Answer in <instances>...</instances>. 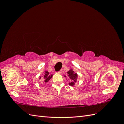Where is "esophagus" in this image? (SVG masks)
<instances>
[{"instance_id": "obj_1", "label": "esophagus", "mask_w": 124, "mask_h": 124, "mask_svg": "<svg viewBox=\"0 0 124 124\" xmlns=\"http://www.w3.org/2000/svg\"><path fill=\"white\" fill-rule=\"evenodd\" d=\"M62 70H61L60 71H58V72H57V73H58V74H62Z\"/></svg>"}]
</instances>
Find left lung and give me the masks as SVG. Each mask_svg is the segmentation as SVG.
<instances>
[{
  "label": "left lung",
  "instance_id": "8db88e82",
  "mask_svg": "<svg viewBox=\"0 0 124 124\" xmlns=\"http://www.w3.org/2000/svg\"><path fill=\"white\" fill-rule=\"evenodd\" d=\"M67 74H68V76L69 77L68 78H69V79H70L71 81L70 83H69V84L70 86H73L75 84V83L77 82V78H78V74L77 73H75L74 72V71L71 69L70 70H69L68 72H67ZM65 77H67V76H64Z\"/></svg>",
  "mask_w": 124,
  "mask_h": 124
}]
</instances>
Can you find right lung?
<instances>
[{
	"label": "right lung",
	"instance_id": "obj_1",
	"mask_svg": "<svg viewBox=\"0 0 124 124\" xmlns=\"http://www.w3.org/2000/svg\"><path fill=\"white\" fill-rule=\"evenodd\" d=\"M52 77H53V75L49 74V72H48L47 71H46L44 72V76L42 78H43L44 82L45 83H46V82L49 81V80L52 78ZM41 78V77H40L39 79H40Z\"/></svg>",
	"mask_w": 124,
	"mask_h": 124
}]
</instances>
